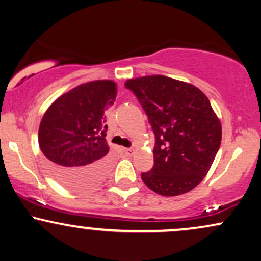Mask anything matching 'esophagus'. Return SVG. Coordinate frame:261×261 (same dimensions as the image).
Returning a JSON list of instances; mask_svg holds the SVG:
<instances>
[{"instance_id":"obj_1","label":"esophagus","mask_w":261,"mask_h":261,"mask_svg":"<svg viewBox=\"0 0 261 261\" xmlns=\"http://www.w3.org/2000/svg\"><path fill=\"white\" fill-rule=\"evenodd\" d=\"M123 152H124V154H126V155H133L134 149L133 148H124Z\"/></svg>"}]
</instances>
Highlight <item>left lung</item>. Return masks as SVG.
<instances>
[{"instance_id":"1","label":"left lung","mask_w":261,"mask_h":261,"mask_svg":"<svg viewBox=\"0 0 261 261\" xmlns=\"http://www.w3.org/2000/svg\"><path fill=\"white\" fill-rule=\"evenodd\" d=\"M155 137L154 165L141 179L162 196H178L201 183L220 148L222 129L198 88L156 74L129 80Z\"/></svg>"}]
</instances>
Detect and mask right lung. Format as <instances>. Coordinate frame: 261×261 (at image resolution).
<instances>
[{
	"mask_svg": "<svg viewBox=\"0 0 261 261\" xmlns=\"http://www.w3.org/2000/svg\"><path fill=\"white\" fill-rule=\"evenodd\" d=\"M115 97L114 82H89L57 98L42 116L39 146L49 172L65 188L89 190L108 176L105 112Z\"/></svg>",
	"mask_w": 261,
	"mask_h": 261,
	"instance_id": "obj_1",
	"label": "right lung"
}]
</instances>
